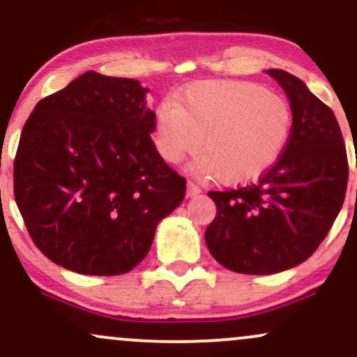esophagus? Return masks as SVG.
I'll return each instance as SVG.
<instances>
[{
	"label": "esophagus",
	"mask_w": 357,
	"mask_h": 357,
	"mask_svg": "<svg viewBox=\"0 0 357 357\" xmlns=\"http://www.w3.org/2000/svg\"><path fill=\"white\" fill-rule=\"evenodd\" d=\"M199 192H202V188L196 186L195 183L188 181V184H186V195H188V198H195V196H198Z\"/></svg>",
	"instance_id": "34e87169"
}]
</instances>
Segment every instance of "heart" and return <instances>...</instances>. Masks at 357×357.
I'll return each instance as SVG.
<instances>
[{
  "label": "heart",
  "mask_w": 357,
  "mask_h": 357,
  "mask_svg": "<svg viewBox=\"0 0 357 357\" xmlns=\"http://www.w3.org/2000/svg\"><path fill=\"white\" fill-rule=\"evenodd\" d=\"M290 130L292 110L278 93L253 82L203 80L159 105L154 142L171 165L202 149L192 173L241 184L275 165Z\"/></svg>",
  "instance_id": "1"
}]
</instances>
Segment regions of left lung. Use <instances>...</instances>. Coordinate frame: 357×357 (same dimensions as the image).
I'll list each match as a JSON object with an SVG mask.
<instances>
[{
    "mask_svg": "<svg viewBox=\"0 0 357 357\" xmlns=\"http://www.w3.org/2000/svg\"><path fill=\"white\" fill-rule=\"evenodd\" d=\"M267 73L292 109L284 153L258 183L208 192L216 204L204 233L208 250L223 267L247 275L284 272L312 255L341 211L349 173L333 110L292 73Z\"/></svg>",
    "mask_w": 357,
    "mask_h": 357,
    "instance_id": "obj_1",
    "label": "left lung"
}]
</instances>
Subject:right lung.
<instances>
[{
  "label": "right lung",
  "instance_id": "obj_1",
  "mask_svg": "<svg viewBox=\"0 0 357 357\" xmlns=\"http://www.w3.org/2000/svg\"><path fill=\"white\" fill-rule=\"evenodd\" d=\"M149 89L85 72L35 105L15 158V199L53 264L121 275L144 260L186 181L155 151Z\"/></svg>",
  "mask_w": 357,
  "mask_h": 357
}]
</instances>
